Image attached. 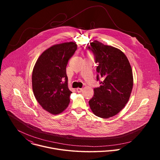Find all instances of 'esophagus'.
I'll return each mask as SVG.
<instances>
[{
	"label": "esophagus",
	"mask_w": 160,
	"mask_h": 160,
	"mask_svg": "<svg viewBox=\"0 0 160 160\" xmlns=\"http://www.w3.org/2000/svg\"><path fill=\"white\" fill-rule=\"evenodd\" d=\"M76 90H77V92H82V91L83 90V88H77V89H76Z\"/></svg>",
	"instance_id": "1"
}]
</instances>
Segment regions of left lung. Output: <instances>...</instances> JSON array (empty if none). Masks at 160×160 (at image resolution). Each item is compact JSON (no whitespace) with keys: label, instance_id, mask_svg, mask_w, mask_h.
Wrapping results in <instances>:
<instances>
[{"label":"left lung","instance_id":"8db88e82","mask_svg":"<svg viewBox=\"0 0 160 160\" xmlns=\"http://www.w3.org/2000/svg\"><path fill=\"white\" fill-rule=\"evenodd\" d=\"M88 49L98 64L97 80L101 84L94 88L88 103L96 116L108 118L118 114L128 101L133 87L132 68L127 56L117 48L94 40Z\"/></svg>","mask_w":160,"mask_h":160}]
</instances>
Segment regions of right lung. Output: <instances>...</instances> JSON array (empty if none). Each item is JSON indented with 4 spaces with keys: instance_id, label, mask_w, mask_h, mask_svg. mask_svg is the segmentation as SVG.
<instances>
[{
    "instance_id": "1",
    "label": "right lung",
    "mask_w": 160,
    "mask_h": 160,
    "mask_svg": "<svg viewBox=\"0 0 160 160\" xmlns=\"http://www.w3.org/2000/svg\"><path fill=\"white\" fill-rule=\"evenodd\" d=\"M77 49L74 42L54 45L40 56L33 68L34 96L45 110L54 115L62 112L70 103L72 92L68 87L66 68Z\"/></svg>"
}]
</instances>
